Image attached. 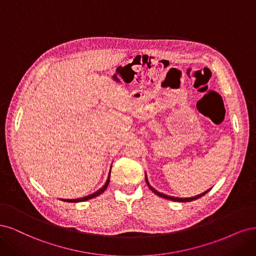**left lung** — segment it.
I'll return each mask as SVG.
<instances>
[{
	"instance_id": "8db88e82",
	"label": "left lung",
	"mask_w": 256,
	"mask_h": 256,
	"mask_svg": "<svg viewBox=\"0 0 256 256\" xmlns=\"http://www.w3.org/2000/svg\"><path fill=\"white\" fill-rule=\"evenodd\" d=\"M146 185L149 186V188L151 189V190H152V192H153L155 194H158V196H162V198H164V199L171 200V201H176V202H190V201H194V200L199 199V198L203 196L204 194H208V192L210 190V189H208V190H206V192H202V194H198V196H190V198H178V196H168V194H162V192H158V190H156V189H155L154 187H152V186L150 185V183H149V180H148L146 172Z\"/></svg>"
}]
</instances>
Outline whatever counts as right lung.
<instances>
[{"label": "right lung", "mask_w": 256, "mask_h": 256, "mask_svg": "<svg viewBox=\"0 0 256 256\" xmlns=\"http://www.w3.org/2000/svg\"><path fill=\"white\" fill-rule=\"evenodd\" d=\"M110 169H112V167H110ZM110 170L108 176H107L105 184L100 189H98L96 192L89 194V196H83V198H78V199H62V201L69 202V203H78V202H84V201H87V200H90V199H94V198L100 196L101 194H103L106 190V188L108 187V184H110Z\"/></svg>", "instance_id": "obj_1"}]
</instances>
